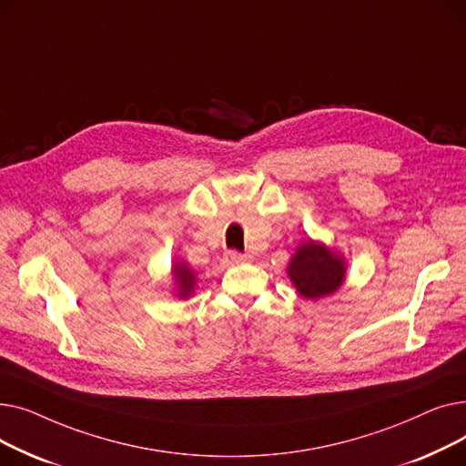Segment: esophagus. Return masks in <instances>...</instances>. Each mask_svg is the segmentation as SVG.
Returning a JSON list of instances; mask_svg holds the SVG:
<instances>
[{"instance_id": "obj_1", "label": "esophagus", "mask_w": 466, "mask_h": 466, "mask_svg": "<svg viewBox=\"0 0 466 466\" xmlns=\"http://www.w3.org/2000/svg\"><path fill=\"white\" fill-rule=\"evenodd\" d=\"M227 260H228L230 264H241V262H249V260H251V255L238 253V251H228V253H227Z\"/></svg>"}]
</instances>
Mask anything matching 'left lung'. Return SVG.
<instances>
[{
    "label": "left lung",
    "mask_w": 466,
    "mask_h": 466,
    "mask_svg": "<svg viewBox=\"0 0 466 466\" xmlns=\"http://www.w3.org/2000/svg\"><path fill=\"white\" fill-rule=\"evenodd\" d=\"M287 276L306 300H319L334 295L348 276L346 257L323 241L304 239L287 264Z\"/></svg>",
    "instance_id": "obj_1"
}]
</instances>
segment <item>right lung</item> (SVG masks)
<instances>
[{
	"label": "right lung",
	"mask_w": 466,
	"mask_h": 466,
	"mask_svg": "<svg viewBox=\"0 0 466 466\" xmlns=\"http://www.w3.org/2000/svg\"><path fill=\"white\" fill-rule=\"evenodd\" d=\"M171 283H174V292L171 295L179 300H187L194 295V289L198 285V274H196L190 264L185 260H176L171 264Z\"/></svg>",
	"instance_id": "1"
}]
</instances>
